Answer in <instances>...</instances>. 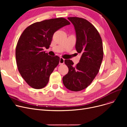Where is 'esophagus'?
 <instances>
[{
    "label": "esophagus",
    "instance_id": "34e87169",
    "mask_svg": "<svg viewBox=\"0 0 127 127\" xmlns=\"http://www.w3.org/2000/svg\"><path fill=\"white\" fill-rule=\"evenodd\" d=\"M64 59L62 58H60V61H59V64L61 65L64 64Z\"/></svg>",
    "mask_w": 127,
    "mask_h": 127
}]
</instances>
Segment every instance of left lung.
I'll return each mask as SVG.
<instances>
[{"label": "left lung", "instance_id": "obj_1", "mask_svg": "<svg viewBox=\"0 0 127 127\" xmlns=\"http://www.w3.org/2000/svg\"><path fill=\"white\" fill-rule=\"evenodd\" d=\"M68 19L74 26L75 47L81 57L76 66L71 60H64L68 72L63 77V83L67 89L77 92L87 88L98 73L103 56L102 42L97 29L87 20L77 17Z\"/></svg>", "mask_w": 127, "mask_h": 127}]
</instances>
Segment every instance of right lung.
I'll use <instances>...</instances> for the list:
<instances>
[{
	"mask_svg": "<svg viewBox=\"0 0 127 127\" xmlns=\"http://www.w3.org/2000/svg\"><path fill=\"white\" fill-rule=\"evenodd\" d=\"M70 23L64 18L36 22L28 27L20 36L15 56L18 71L31 87L41 89L47 85L49 77L60 61L44 51L48 48L53 34Z\"/></svg>",
	"mask_w": 127,
	"mask_h": 127,
	"instance_id": "add662e5",
	"label": "right lung"
}]
</instances>
